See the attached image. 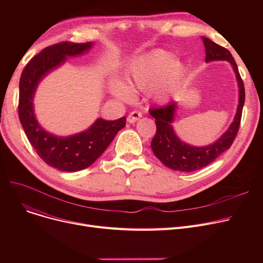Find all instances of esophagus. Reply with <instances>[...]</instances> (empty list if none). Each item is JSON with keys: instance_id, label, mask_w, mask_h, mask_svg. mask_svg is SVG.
Here are the masks:
<instances>
[{"instance_id": "1", "label": "esophagus", "mask_w": 263, "mask_h": 263, "mask_svg": "<svg viewBox=\"0 0 263 263\" xmlns=\"http://www.w3.org/2000/svg\"><path fill=\"white\" fill-rule=\"evenodd\" d=\"M141 117H142V113L141 112H137V110H133V112H131L129 114L127 120H128L129 123H134V122H136L137 120H139Z\"/></svg>"}]
</instances>
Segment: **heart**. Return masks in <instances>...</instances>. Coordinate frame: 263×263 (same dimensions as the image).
Segmentation results:
<instances>
[{
	"label": "heart",
	"mask_w": 263,
	"mask_h": 263,
	"mask_svg": "<svg viewBox=\"0 0 263 263\" xmlns=\"http://www.w3.org/2000/svg\"><path fill=\"white\" fill-rule=\"evenodd\" d=\"M185 65L164 49H155L135 58L129 64L127 82L110 79L108 89L121 100H130L134 90L148 92L158 103L167 102L185 74Z\"/></svg>",
	"instance_id": "b5f03b06"
}]
</instances>
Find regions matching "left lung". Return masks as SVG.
<instances>
[{"label": "left lung", "instance_id": "left-lung-1", "mask_svg": "<svg viewBox=\"0 0 263 263\" xmlns=\"http://www.w3.org/2000/svg\"><path fill=\"white\" fill-rule=\"evenodd\" d=\"M202 40L205 48V63L226 61L231 65L232 70L236 74L239 99L236 115L229 128L212 144L200 147L194 146L183 142L175 131L173 123L178 108L177 101H172L168 105L160 108L149 109L150 115L156 118L157 124V133L151 141V149L155 156L168 168L185 173L198 171L206 166L230 148L239 131L245 101L243 81L231 53L227 49L213 43L209 38L203 37Z\"/></svg>", "mask_w": 263, "mask_h": 263}]
</instances>
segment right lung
Wrapping results in <instances>:
<instances>
[{
    "label": "right lung",
    "instance_id": "obj_1",
    "mask_svg": "<svg viewBox=\"0 0 263 263\" xmlns=\"http://www.w3.org/2000/svg\"><path fill=\"white\" fill-rule=\"evenodd\" d=\"M93 43H61L44 49L24 68L19 83V118L22 128L38 156L53 168L62 172H78L98 159L122 128L126 117L117 120L97 118L91 126L77 134L60 136L41 127L34 109V97L39 83L68 58L84 55Z\"/></svg>",
    "mask_w": 263,
    "mask_h": 263
}]
</instances>
